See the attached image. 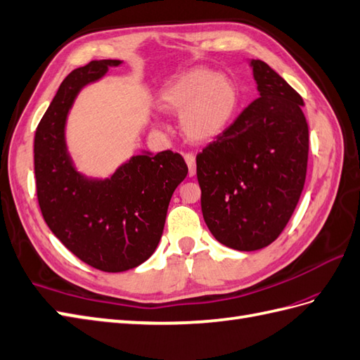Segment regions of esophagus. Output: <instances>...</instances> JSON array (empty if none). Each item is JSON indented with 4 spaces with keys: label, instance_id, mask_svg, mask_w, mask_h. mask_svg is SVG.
Masks as SVG:
<instances>
[{
    "label": "esophagus",
    "instance_id": "esophagus-1",
    "mask_svg": "<svg viewBox=\"0 0 360 360\" xmlns=\"http://www.w3.org/2000/svg\"><path fill=\"white\" fill-rule=\"evenodd\" d=\"M183 157H185V162L189 168V175L192 177V175H195V155L192 153H186Z\"/></svg>",
    "mask_w": 360,
    "mask_h": 360
}]
</instances>
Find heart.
I'll list each match as a JSON object with an SVG mask.
<instances>
[{
	"mask_svg": "<svg viewBox=\"0 0 360 360\" xmlns=\"http://www.w3.org/2000/svg\"><path fill=\"white\" fill-rule=\"evenodd\" d=\"M162 107L180 114V128L191 142H209L223 133L236 103L229 79L207 68H192L162 91Z\"/></svg>",
	"mask_w": 360,
	"mask_h": 360,
	"instance_id": "1",
	"label": "heart"
}]
</instances>
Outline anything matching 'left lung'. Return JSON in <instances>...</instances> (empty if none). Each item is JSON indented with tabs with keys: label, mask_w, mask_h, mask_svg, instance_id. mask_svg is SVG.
<instances>
[{
	"label": "left lung",
	"mask_w": 360,
	"mask_h": 360,
	"mask_svg": "<svg viewBox=\"0 0 360 360\" xmlns=\"http://www.w3.org/2000/svg\"><path fill=\"white\" fill-rule=\"evenodd\" d=\"M259 98L197 154L201 210L215 238L258 250L284 231L309 160L304 101L275 70L252 60Z\"/></svg>",
	"instance_id": "1"
}]
</instances>
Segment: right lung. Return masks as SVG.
Wrapping results in <instances>:
<instances>
[{
  "label": "right lung",
  "instance_id": "add662e5",
  "mask_svg": "<svg viewBox=\"0 0 360 360\" xmlns=\"http://www.w3.org/2000/svg\"><path fill=\"white\" fill-rule=\"evenodd\" d=\"M117 59L91 60L60 84L34 133V179L41 214L50 231L75 255L102 271L142 264L159 244L172 192L188 166L179 153L140 154L110 180H89L65 151L67 112L85 84Z\"/></svg>",
  "mask_w": 360,
  "mask_h": 360
}]
</instances>
